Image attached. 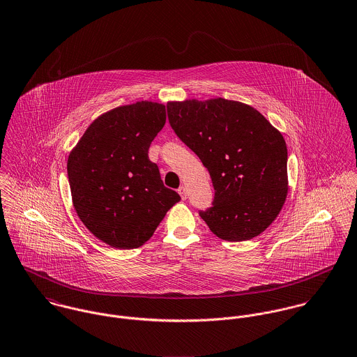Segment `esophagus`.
I'll use <instances>...</instances> for the list:
<instances>
[{
  "mask_svg": "<svg viewBox=\"0 0 357 357\" xmlns=\"http://www.w3.org/2000/svg\"><path fill=\"white\" fill-rule=\"evenodd\" d=\"M178 193H179V196L182 197V199H186V198H188V195H186V188H185V186H181V188L178 189Z\"/></svg>",
  "mask_w": 357,
  "mask_h": 357,
  "instance_id": "obj_1",
  "label": "esophagus"
}]
</instances>
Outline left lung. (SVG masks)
<instances>
[{"label": "left lung", "mask_w": 357, "mask_h": 357, "mask_svg": "<svg viewBox=\"0 0 357 357\" xmlns=\"http://www.w3.org/2000/svg\"><path fill=\"white\" fill-rule=\"evenodd\" d=\"M176 135L197 155L215 188L199 216L225 241L260 236L277 219L289 190L283 135L253 107L226 98L167 102Z\"/></svg>", "instance_id": "left-lung-1"}]
</instances>
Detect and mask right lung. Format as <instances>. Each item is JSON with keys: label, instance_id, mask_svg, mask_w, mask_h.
<instances>
[{"label": "right lung", "instance_id": "right-lung-1", "mask_svg": "<svg viewBox=\"0 0 357 357\" xmlns=\"http://www.w3.org/2000/svg\"><path fill=\"white\" fill-rule=\"evenodd\" d=\"M165 119V105L153 101L114 108L94 120L70 152L75 212L109 246H142L181 199L164 186L159 167L148 156Z\"/></svg>", "mask_w": 357, "mask_h": 357}]
</instances>
